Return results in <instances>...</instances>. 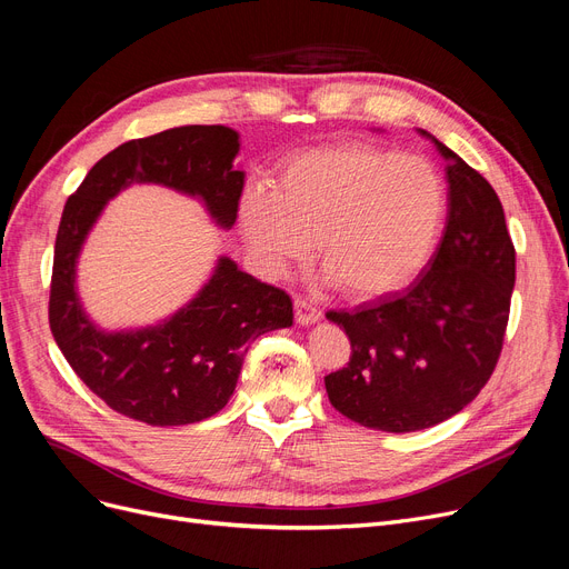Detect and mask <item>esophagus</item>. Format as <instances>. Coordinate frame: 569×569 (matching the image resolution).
I'll return each mask as SVG.
<instances>
[{
	"instance_id": "34e87169",
	"label": "esophagus",
	"mask_w": 569,
	"mask_h": 569,
	"mask_svg": "<svg viewBox=\"0 0 569 569\" xmlns=\"http://www.w3.org/2000/svg\"><path fill=\"white\" fill-rule=\"evenodd\" d=\"M320 316H323V311H320L311 300L295 298V320H298L300 326H311Z\"/></svg>"
}]
</instances>
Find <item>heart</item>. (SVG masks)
<instances>
[{
	"mask_svg": "<svg viewBox=\"0 0 569 569\" xmlns=\"http://www.w3.org/2000/svg\"><path fill=\"white\" fill-rule=\"evenodd\" d=\"M449 207L441 169L395 148L343 143L292 158L274 188H253L241 226L264 267L318 260L351 300L407 288L428 264Z\"/></svg>",
	"mask_w": 569,
	"mask_h": 569,
	"instance_id": "obj_1",
	"label": "heart"
}]
</instances>
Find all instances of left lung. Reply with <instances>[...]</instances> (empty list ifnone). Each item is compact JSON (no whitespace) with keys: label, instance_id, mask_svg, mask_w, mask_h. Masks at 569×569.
<instances>
[{"label":"left lung","instance_id":"1","mask_svg":"<svg viewBox=\"0 0 569 569\" xmlns=\"http://www.w3.org/2000/svg\"><path fill=\"white\" fill-rule=\"evenodd\" d=\"M428 137L449 179L439 249L405 292L326 313L351 341L349 362L326 377L328 398L353 423L383 432L437 426L477 398L500 360L516 281L498 192Z\"/></svg>","mask_w":569,"mask_h":569}]
</instances>
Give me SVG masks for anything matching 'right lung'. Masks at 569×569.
Here are the masks:
<instances>
[{
	"instance_id": "add662e5",
	"label": "right lung",
	"mask_w": 569,
	"mask_h": 569,
	"mask_svg": "<svg viewBox=\"0 0 569 569\" xmlns=\"http://www.w3.org/2000/svg\"><path fill=\"white\" fill-rule=\"evenodd\" d=\"M239 137L223 126H186L132 139L97 162L69 194L56 237L48 323L79 379L113 411L148 426H188L218 413L234 392L249 341L292 326L288 292L253 279L228 258L204 290L164 326L104 335L73 290L81 243L107 200L130 183H162L202 197L232 228L243 171L232 169Z\"/></svg>"
}]
</instances>
